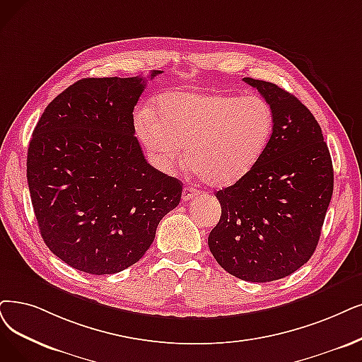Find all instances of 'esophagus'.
Instances as JSON below:
<instances>
[{
  "instance_id": "obj_1",
  "label": "esophagus",
  "mask_w": 362,
  "mask_h": 362,
  "mask_svg": "<svg viewBox=\"0 0 362 362\" xmlns=\"http://www.w3.org/2000/svg\"><path fill=\"white\" fill-rule=\"evenodd\" d=\"M197 196H199V190H194L193 187H184V189H182L181 197H182L184 202L192 200L193 197H197Z\"/></svg>"
}]
</instances>
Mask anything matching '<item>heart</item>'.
<instances>
[{"mask_svg": "<svg viewBox=\"0 0 362 362\" xmlns=\"http://www.w3.org/2000/svg\"><path fill=\"white\" fill-rule=\"evenodd\" d=\"M274 127V114L257 95L175 92L158 98L156 117L142 110L135 129L147 150L165 168L185 162L216 187L233 185L263 157Z\"/></svg>", "mask_w": 362, "mask_h": 362, "instance_id": "1", "label": "heart"}]
</instances>
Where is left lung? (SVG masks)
Wrapping results in <instances>:
<instances>
[{
  "label": "left lung",
  "mask_w": 362,
  "mask_h": 362,
  "mask_svg": "<svg viewBox=\"0 0 362 362\" xmlns=\"http://www.w3.org/2000/svg\"><path fill=\"white\" fill-rule=\"evenodd\" d=\"M270 104L274 127L255 168L216 192L221 218L208 238L226 272L248 282L294 273L313 255L334 187L321 126L279 86L243 78Z\"/></svg>",
  "instance_id": "left-lung-1"
}]
</instances>
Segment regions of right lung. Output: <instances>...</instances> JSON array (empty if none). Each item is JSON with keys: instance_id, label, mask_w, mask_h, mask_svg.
Here are the masks:
<instances>
[{"instance_id": "right-lung-1", "label": "right lung", "mask_w": 362, "mask_h": 362, "mask_svg": "<svg viewBox=\"0 0 362 362\" xmlns=\"http://www.w3.org/2000/svg\"><path fill=\"white\" fill-rule=\"evenodd\" d=\"M146 83L78 80L33 132L26 177L41 238L80 272L119 273L139 262L181 200V181L147 163L135 136L134 108Z\"/></svg>"}]
</instances>
